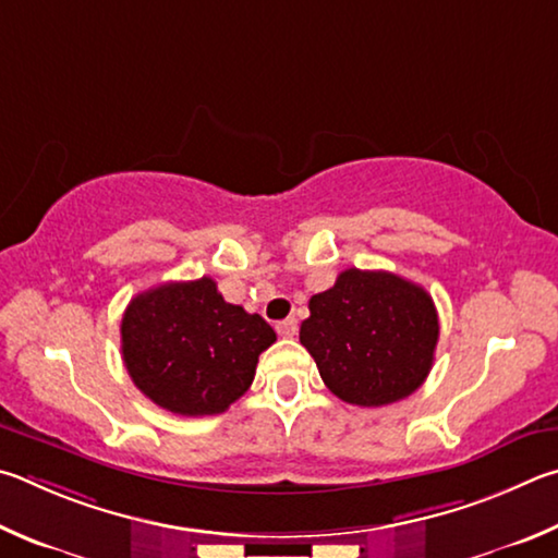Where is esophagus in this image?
Segmentation results:
<instances>
[{"label":"esophagus","instance_id":"esophagus-1","mask_svg":"<svg viewBox=\"0 0 558 558\" xmlns=\"http://www.w3.org/2000/svg\"><path fill=\"white\" fill-rule=\"evenodd\" d=\"M296 330H299V320H296L294 316L279 320V324H277V333H279L281 338H294Z\"/></svg>","mask_w":558,"mask_h":558}]
</instances>
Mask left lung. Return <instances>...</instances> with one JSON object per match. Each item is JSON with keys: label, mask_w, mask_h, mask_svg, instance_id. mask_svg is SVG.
Masks as SVG:
<instances>
[{"label": "left lung", "mask_w": 558, "mask_h": 558, "mask_svg": "<svg viewBox=\"0 0 558 558\" xmlns=\"http://www.w3.org/2000/svg\"><path fill=\"white\" fill-rule=\"evenodd\" d=\"M299 340L326 387L355 407L409 397L432 373L438 314L432 296L392 271L345 269L311 296Z\"/></svg>", "instance_id": "obj_1"}]
</instances>
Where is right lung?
Masks as SVG:
<instances>
[{
	"label": "right lung",
	"mask_w": 558,
	"mask_h": 558,
	"mask_svg": "<svg viewBox=\"0 0 558 558\" xmlns=\"http://www.w3.org/2000/svg\"><path fill=\"white\" fill-rule=\"evenodd\" d=\"M122 360L156 407L181 416L222 414L247 392L277 333L228 304L210 277L136 294L122 316Z\"/></svg>",
	"instance_id": "right-lung-1"
}]
</instances>
